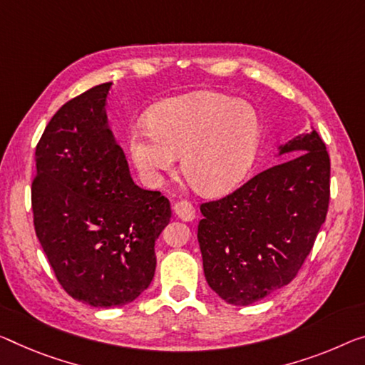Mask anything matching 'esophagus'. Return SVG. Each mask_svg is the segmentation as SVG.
Here are the masks:
<instances>
[{
    "label": "esophagus",
    "mask_w": 365,
    "mask_h": 365,
    "mask_svg": "<svg viewBox=\"0 0 365 365\" xmlns=\"http://www.w3.org/2000/svg\"><path fill=\"white\" fill-rule=\"evenodd\" d=\"M173 210H175V214L178 218H181L184 222H192L195 218V210L194 207L189 204L186 200H181V202H176L175 205H173Z\"/></svg>",
    "instance_id": "34e87169"
}]
</instances>
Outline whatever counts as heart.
I'll list each match as a JSON object with an SVG mask.
<instances>
[{
  "instance_id": "b5f03b06",
  "label": "heart",
  "mask_w": 365,
  "mask_h": 365,
  "mask_svg": "<svg viewBox=\"0 0 365 365\" xmlns=\"http://www.w3.org/2000/svg\"><path fill=\"white\" fill-rule=\"evenodd\" d=\"M259 138L253 106L222 93L195 91L153 106L148 124L128 130L127 148L150 186H158L182 153V173L192 186L205 195H222L243 181Z\"/></svg>"
}]
</instances>
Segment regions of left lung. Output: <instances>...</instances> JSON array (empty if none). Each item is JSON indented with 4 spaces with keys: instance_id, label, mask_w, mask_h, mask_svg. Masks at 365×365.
Instances as JSON below:
<instances>
[{
    "instance_id": "1",
    "label": "left lung",
    "mask_w": 365,
    "mask_h": 365,
    "mask_svg": "<svg viewBox=\"0 0 365 365\" xmlns=\"http://www.w3.org/2000/svg\"><path fill=\"white\" fill-rule=\"evenodd\" d=\"M277 165L200 205L197 240L209 287L246 307L287 285L327 218L329 156L315 128L279 145Z\"/></svg>"
}]
</instances>
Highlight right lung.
Instances as JSON below:
<instances>
[{"label": "right lung", "mask_w": 365, "mask_h": 365, "mask_svg": "<svg viewBox=\"0 0 365 365\" xmlns=\"http://www.w3.org/2000/svg\"><path fill=\"white\" fill-rule=\"evenodd\" d=\"M112 83L61 106L36 148V235L68 295L99 307L130 304L155 276V241L170 202L138 187L106 115Z\"/></svg>", "instance_id": "add662e5"}]
</instances>
